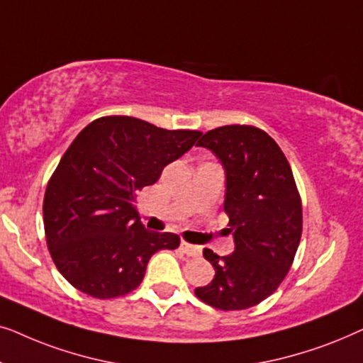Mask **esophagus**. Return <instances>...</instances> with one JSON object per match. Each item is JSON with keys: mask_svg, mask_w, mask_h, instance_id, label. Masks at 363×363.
Returning <instances> with one entry per match:
<instances>
[{"mask_svg": "<svg viewBox=\"0 0 363 363\" xmlns=\"http://www.w3.org/2000/svg\"><path fill=\"white\" fill-rule=\"evenodd\" d=\"M182 251L185 252L188 257H198L201 255V247L195 245H188V242H182Z\"/></svg>", "mask_w": 363, "mask_h": 363, "instance_id": "1", "label": "esophagus"}]
</instances>
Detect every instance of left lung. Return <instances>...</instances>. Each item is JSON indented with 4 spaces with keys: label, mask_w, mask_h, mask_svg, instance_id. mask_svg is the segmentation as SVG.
<instances>
[{
    "label": "left lung",
    "mask_w": 363,
    "mask_h": 363,
    "mask_svg": "<svg viewBox=\"0 0 363 363\" xmlns=\"http://www.w3.org/2000/svg\"><path fill=\"white\" fill-rule=\"evenodd\" d=\"M210 148L226 170L225 213L235 251L203 256L215 267L195 294L220 311H242L274 292L291 269L302 235V201L279 145L255 125H223L196 143Z\"/></svg>",
    "instance_id": "8db88e82"
}]
</instances>
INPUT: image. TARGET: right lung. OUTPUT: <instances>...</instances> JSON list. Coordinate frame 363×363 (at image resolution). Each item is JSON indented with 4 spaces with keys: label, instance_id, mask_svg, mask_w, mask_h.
Instances as JSON below:
<instances>
[{
    "label": "right lung",
    "instance_id": "obj_1",
    "mask_svg": "<svg viewBox=\"0 0 363 363\" xmlns=\"http://www.w3.org/2000/svg\"><path fill=\"white\" fill-rule=\"evenodd\" d=\"M200 135L106 116L74 138L43 201L49 255L69 284L97 299L125 296L140 286L152 255L180 246L178 235L145 230L137 193Z\"/></svg>",
    "mask_w": 363,
    "mask_h": 363
}]
</instances>
